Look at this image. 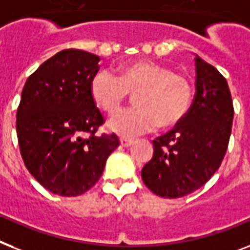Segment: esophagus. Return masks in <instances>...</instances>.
Wrapping results in <instances>:
<instances>
[{"label": "esophagus", "mask_w": 250, "mask_h": 250, "mask_svg": "<svg viewBox=\"0 0 250 250\" xmlns=\"http://www.w3.org/2000/svg\"><path fill=\"white\" fill-rule=\"evenodd\" d=\"M132 143H133V140L131 139H125V137H122L121 139V145L123 147H128V146L132 145Z\"/></svg>", "instance_id": "esophagus-1"}]
</instances>
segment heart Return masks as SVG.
Returning <instances> with one entry per match:
<instances>
[{
	"mask_svg": "<svg viewBox=\"0 0 250 250\" xmlns=\"http://www.w3.org/2000/svg\"><path fill=\"white\" fill-rule=\"evenodd\" d=\"M135 93L136 107L119 111L107 123L111 131L127 137L153 131L159 123L163 127L178 123L191 104L192 86L171 66L151 62L122 66L119 76L100 70L91 81L93 100L107 114L118 111Z\"/></svg>",
	"mask_w": 250,
	"mask_h": 250,
	"instance_id": "obj_1",
	"label": "heart"
}]
</instances>
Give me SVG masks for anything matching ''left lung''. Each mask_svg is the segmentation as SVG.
I'll list each match as a JSON object with an SVG mask.
<instances>
[{
	"mask_svg": "<svg viewBox=\"0 0 250 250\" xmlns=\"http://www.w3.org/2000/svg\"><path fill=\"white\" fill-rule=\"evenodd\" d=\"M195 97L177 125L154 140L141 171L144 184L162 198H181L220 168L231 135L234 106L225 77L195 55Z\"/></svg>",
	"mask_w": 250,
	"mask_h": 250,
	"instance_id": "1",
	"label": "left lung"
}]
</instances>
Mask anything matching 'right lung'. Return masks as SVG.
Returning a JSON list of instances; mask_svg holds the SVG:
<instances>
[{"label":"right lung","mask_w":250,"mask_h":250,"mask_svg":"<svg viewBox=\"0 0 250 250\" xmlns=\"http://www.w3.org/2000/svg\"><path fill=\"white\" fill-rule=\"evenodd\" d=\"M99 62L87 51L62 50L40 65L21 91L16 113L21 158L30 174L56 195L90 190L119 145L115 133L95 135L104 123L91 95Z\"/></svg>","instance_id":"1"}]
</instances>
